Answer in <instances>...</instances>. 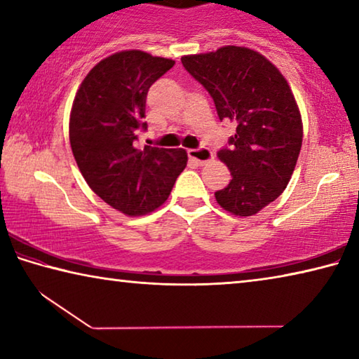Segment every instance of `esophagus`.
Returning <instances> with one entry per match:
<instances>
[{"label":"esophagus","mask_w":359,"mask_h":359,"mask_svg":"<svg viewBox=\"0 0 359 359\" xmlns=\"http://www.w3.org/2000/svg\"><path fill=\"white\" fill-rule=\"evenodd\" d=\"M188 156H190V160H193L196 165H205V163L210 161L214 155H212V151L208 147H198V149H190L188 150Z\"/></svg>","instance_id":"34e87169"}]
</instances>
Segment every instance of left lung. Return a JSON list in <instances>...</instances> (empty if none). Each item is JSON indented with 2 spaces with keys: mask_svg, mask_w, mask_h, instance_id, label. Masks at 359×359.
Returning <instances> with one entry per match:
<instances>
[{
  "mask_svg": "<svg viewBox=\"0 0 359 359\" xmlns=\"http://www.w3.org/2000/svg\"><path fill=\"white\" fill-rule=\"evenodd\" d=\"M182 65L208 90L220 120L238 125L218 150L233 179L215 191L217 203L234 215H255L283 193L301 151L302 121L290 85L247 47L187 55Z\"/></svg>",
  "mask_w": 359,
  "mask_h": 359,
  "instance_id": "8db88e82",
  "label": "left lung"
}]
</instances>
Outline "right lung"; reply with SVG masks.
Segmentation results:
<instances>
[{
	"label": "right lung",
	"instance_id": "obj_1",
	"mask_svg": "<svg viewBox=\"0 0 359 359\" xmlns=\"http://www.w3.org/2000/svg\"><path fill=\"white\" fill-rule=\"evenodd\" d=\"M174 60L123 50L107 57L79 87L69 118L72 155L88 187L125 215H145L166 201L187 166L184 149L145 145L149 88L172 68Z\"/></svg>",
	"mask_w": 359,
	"mask_h": 359
}]
</instances>
